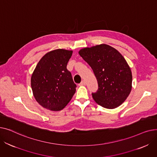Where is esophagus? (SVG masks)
I'll return each mask as SVG.
<instances>
[{
    "mask_svg": "<svg viewBox=\"0 0 157 157\" xmlns=\"http://www.w3.org/2000/svg\"><path fill=\"white\" fill-rule=\"evenodd\" d=\"M79 85L80 86H83V85H85V81H82L81 83H79Z\"/></svg>",
    "mask_w": 157,
    "mask_h": 157,
    "instance_id": "obj_1",
    "label": "esophagus"
}]
</instances>
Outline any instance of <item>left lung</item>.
<instances>
[{
    "label": "left lung",
    "instance_id": "obj_1",
    "mask_svg": "<svg viewBox=\"0 0 157 157\" xmlns=\"http://www.w3.org/2000/svg\"><path fill=\"white\" fill-rule=\"evenodd\" d=\"M79 54L92 67L98 81V90L92 94L94 101L107 109L120 106L129 95L132 82L124 57L105 44L83 48Z\"/></svg>",
    "mask_w": 157,
    "mask_h": 157
}]
</instances>
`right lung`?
<instances>
[{
	"instance_id": "obj_1",
	"label": "right lung",
	"mask_w": 157,
	"mask_h": 157,
	"mask_svg": "<svg viewBox=\"0 0 157 157\" xmlns=\"http://www.w3.org/2000/svg\"><path fill=\"white\" fill-rule=\"evenodd\" d=\"M72 51L57 49L44 55L31 77V87L36 101L54 111L63 109L76 92L71 72L67 69Z\"/></svg>"
}]
</instances>
